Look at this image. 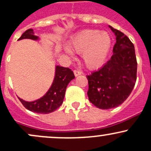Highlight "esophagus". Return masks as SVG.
Segmentation results:
<instances>
[{
    "mask_svg": "<svg viewBox=\"0 0 151 151\" xmlns=\"http://www.w3.org/2000/svg\"><path fill=\"white\" fill-rule=\"evenodd\" d=\"M74 76H75V77H77V76L80 75V74H82V73H81V72H79V71H78V70H74Z\"/></svg>",
    "mask_w": 151,
    "mask_h": 151,
    "instance_id": "obj_1",
    "label": "esophagus"
}]
</instances>
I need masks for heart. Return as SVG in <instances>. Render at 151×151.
Here are the masks:
<instances>
[{
    "label": "heart",
    "instance_id": "1",
    "mask_svg": "<svg viewBox=\"0 0 151 151\" xmlns=\"http://www.w3.org/2000/svg\"><path fill=\"white\" fill-rule=\"evenodd\" d=\"M112 44L110 36L97 30H84L72 39L71 47L82 53V59L89 69L97 68L105 62ZM68 53L71 54L70 51Z\"/></svg>",
    "mask_w": 151,
    "mask_h": 151
}]
</instances>
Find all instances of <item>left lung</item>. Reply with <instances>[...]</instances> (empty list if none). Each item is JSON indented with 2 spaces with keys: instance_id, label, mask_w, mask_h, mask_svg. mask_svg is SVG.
<instances>
[{
  "instance_id": "obj_1",
  "label": "left lung",
  "mask_w": 151,
  "mask_h": 151,
  "mask_svg": "<svg viewBox=\"0 0 151 151\" xmlns=\"http://www.w3.org/2000/svg\"><path fill=\"white\" fill-rule=\"evenodd\" d=\"M110 28L116 43L110 59L97 71L87 76L89 100L102 110L117 107L129 97L137 79V60L133 44L126 35Z\"/></svg>"
}]
</instances>
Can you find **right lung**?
<instances>
[{"mask_svg":"<svg viewBox=\"0 0 151 151\" xmlns=\"http://www.w3.org/2000/svg\"><path fill=\"white\" fill-rule=\"evenodd\" d=\"M24 39L38 40L39 37L34 34L33 29H28L21 35L19 40ZM74 72L69 68L57 66L55 77L48 92L39 100L26 102L19 98L27 110L39 114H48L54 112L60 107L64 100L68 84L74 78Z\"/></svg>","mask_w":151,"mask_h":151,"instance_id":"1","label":"right lung"}]
</instances>
